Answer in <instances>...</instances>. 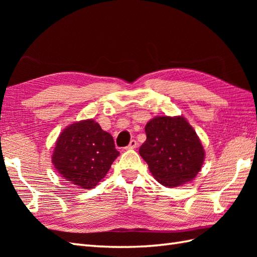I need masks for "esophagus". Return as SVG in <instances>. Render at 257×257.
Returning a JSON list of instances; mask_svg holds the SVG:
<instances>
[{
	"label": "esophagus",
	"instance_id": "esophagus-1",
	"mask_svg": "<svg viewBox=\"0 0 257 257\" xmlns=\"http://www.w3.org/2000/svg\"><path fill=\"white\" fill-rule=\"evenodd\" d=\"M137 145H138L137 141H136V140H132V141H130V144H129L127 147H125V149H127V150L136 149V148H137Z\"/></svg>",
	"mask_w": 257,
	"mask_h": 257
}]
</instances>
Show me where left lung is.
<instances>
[{"mask_svg": "<svg viewBox=\"0 0 257 257\" xmlns=\"http://www.w3.org/2000/svg\"><path fill=\"white\" fill-rule=\"evenodd\" d=\"M147 140L139 154L158 182L168 188L192 181L203 166L205 152L187 119L158 116L146 124Z\"/></svg>", "mask_w": 257, "mask_h": 257, "instance_id": "8db88e82", "label": "left lung"}]
</instances>
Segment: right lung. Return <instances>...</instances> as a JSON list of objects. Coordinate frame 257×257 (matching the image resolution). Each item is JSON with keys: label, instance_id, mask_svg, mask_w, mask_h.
<instances>
[{"label": "right lung", "instance_id": "obj_1", "mask_svg": "<svg viewBox=\"0 0 257 257\" xmlns=\"http://www.w3.org/2000/svg\"><path fill=\"white\" fill-rule=\"evenodd\" d=\"M119 156L110 134L95 120L86 119L65 128L55 144L52 162L67 181L92 189L106 176Z\"/></svg>", "mask_w": 257, "mask_h": 257}]
</instances>
